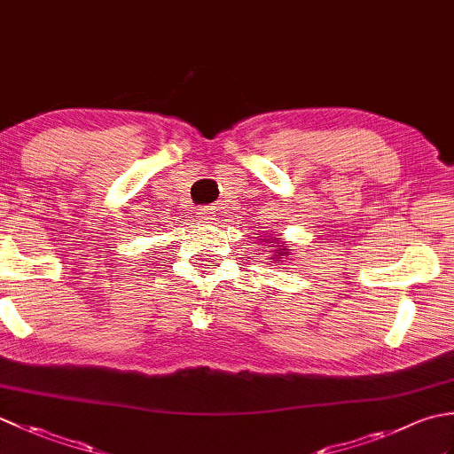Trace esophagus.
Listing matches in <instances>:
<instances>
[{
  "instance_id": "esophagus-1",
  "label": "esophagus",
  "mask_w": 454,
  "mask_h": 454,
  "mask_svg": "<svg viewBox=\"0 0 454 454\" xmlns=\"http://www.w3.org/2000/svg\"><path fill=\"white\" fill-rule=\"evenodd\" d=\"M215 216L216 215H215V210H212V208H200L199 210V220L202 222V224H212V222L216 220Z\"/></svg>"
}]
</instances>
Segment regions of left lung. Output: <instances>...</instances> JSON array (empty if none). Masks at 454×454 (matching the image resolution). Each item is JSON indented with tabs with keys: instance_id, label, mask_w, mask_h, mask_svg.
<instances>
[{
	"instance_id": "obj_1",
	"label": "left lung",
	"mask_w": 454,
	"mask_h": 454,
	"mask_svg": "<svg viewBox=\"0 0 454 454\" xmlns=\"http://www.w3.org/2000/svg\"><path fill=\"white\" fill-rule=\"evenodd\" d=\"M257 236L267 247L273 249V255H271L273 263H285L286 262V257L291 255V249H288L291 246L283 242V238H275V236H267V234H257Z\"/></svg>"
}]
</instances>
